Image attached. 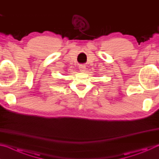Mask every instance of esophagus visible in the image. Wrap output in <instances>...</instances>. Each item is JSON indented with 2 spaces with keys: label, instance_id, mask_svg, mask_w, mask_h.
<instances>
[{
  "label": "esophagus",
  "instance_id": "obj_1",
  "mask_svg": "<svg viewBox=\"0 0 159 159\" xmlns=\"http://www.w3.org/2000/svg\"><path fill=\"white\" fill-rule=\"evenodd\" d=\"M86 69V67L85 65H83V64H81V65L79 66V70L81 72H85Z\"/></svg>",
  "mask_w": 159,
  "mask_h": 159
}]
</instances>
